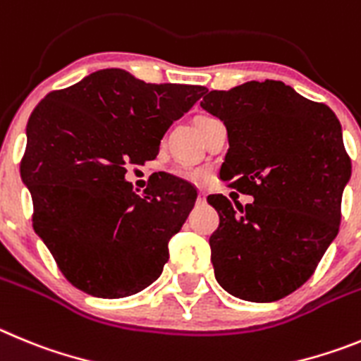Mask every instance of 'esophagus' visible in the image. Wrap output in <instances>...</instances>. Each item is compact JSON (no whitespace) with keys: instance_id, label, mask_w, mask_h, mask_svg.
Masks as SVG:
<instances>
[{"instance_id":"esophagus-1","label":"esophagus","mask_w":361,"mask_h":361,"mask_svg":"<svg viewBox=\"0 0 361 361\" xmlns=\"http://www.w3.org/2000/svg\"><path fill=\"white\" fill-rule=\"evenodd\" d=\"M204 200H207L204 192H200V196H197V203H204Z\"/></svg>"}]
</instances>
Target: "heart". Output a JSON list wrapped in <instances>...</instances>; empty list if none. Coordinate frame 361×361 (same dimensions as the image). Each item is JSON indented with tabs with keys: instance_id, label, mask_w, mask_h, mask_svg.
<instances>
[{
	"instance_id": "1",
	"label": "heart",
	"mask_w": 361,
	"mask_h": 361,
	"mask_svg": "<svg viewBox=\"0 0 361 361\" xmlns=\"http://www.w3.org/2000/svg\"><path fill=\"white\" fill-rule=\"evenodd\" d=\"M201 118H207V116H201ZM201 118H197V120H201ZM176 174L180 178H185V180H196V178L200 176V173H197V171H192V169H188V167L176 169Z\"/></svg>"
}]
</instances>
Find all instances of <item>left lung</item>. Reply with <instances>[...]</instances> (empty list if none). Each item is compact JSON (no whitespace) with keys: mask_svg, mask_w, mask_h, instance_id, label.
I'll return each instance as SVG.
<instances>
[{"mask_svg":"<svg viewBox=\"0 0 361 361\" xmlns=\"http://www.w3.org/2000/svg\"><path fill=\"white\" fill-rule=\"evenodd\" d=\"M201 108L225 124L228 152L219 176L253 196L243 207L207 197L219 214L210 261L223 290L250 302H274L298 290L338 233L350 180L342 126L326 104L281 80H250L209 92Z\"/></svg>","mask_w":361,"mask_h":361,"instance_id":"left-lung-1","label":"left lung"}]
</instances>
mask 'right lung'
<instances>
[{
    "label": "right lung",
    "instance_id": "obj_1",
    "mask_svg": "<svg viewBox=\"0 0 361 361\" xmlns=\"http://www.w3.org/2000/svg\"><path fill=\"white\" fill-rule=\"evenodd\" d=\"M203 93L108 68L48 93L30 115L21 180L34 201V230L80 291L128 297L161 275L196 188L160 174L136 194L126 173L157 158L165 131Z\"/></svg>",
    "mask_w": 361,
    "mask_h": 361
}]
</instances>
